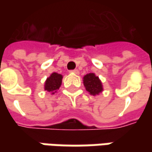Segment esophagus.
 I'll list each match as a JSON object with an SVG mask.
<instances>
[{"instance_id":"esophagus-1","label":"esophagus","mask_w":152,"mask_h":152,"mask_svg":"<svg viewBox=\"0 0 152 152\" xmlns=\"http://www.w3.org/2000/svg\"><path fill=\"white\" fill-rule=\"evenodd\" d=\"M70 72H71V73H75V74H79V70H78V69H74V70H71Z\"/></svg>"}]
</instances>
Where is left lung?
<instances>
[{"mask_svg":"<svg viewBox=\"0 0 152 152\" xmlns=\"http://www.w3.org/2000/svg\"><path fill=\"white\" fill-rule=\"evenodd\" d=\"M83 83L86 91L92 96L99 95L103 91L102 81L95 73H88L83 78Z\"/></svg>","mask_w":152,"mask_h":152,"instance_id":"obj_1","label":"left lung"}]
</instances>
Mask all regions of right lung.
<instances>
[{
    "label": "right lung",
    "mask_w": 152,
    "mask_h": 152,
    "mask_svg": "<svg viewBox=\"0 0 152 152\" xmlns=\"http://www.w3.org/2000/svg\"><path fill=\"white\" fill-rule=\"evenodd\" d=\"M62 81V75L57 73H52L49 78L45 82V91L55 94L56 91L60 88Z\"/></svg>",
    "instance_id": "right-lung-1"
}]
</instances>
